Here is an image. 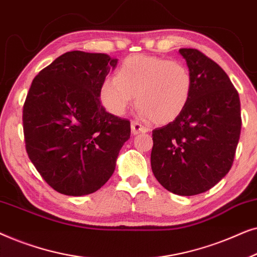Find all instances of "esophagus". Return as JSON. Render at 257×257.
<instances>
[{"mask_svg": "<svg viewBox=\"0 0 257 257\" xmlns=\"http://www.w3.org/2000/svg\"><path fill=\"white\" fill-rule=\"evenodd\" d=\"M131 131H132V135H138V133H145V132H149L150 128L146 127L145 125L140 124V122L133 120L131 122Z\"/></svg>", "mask_w": 257, "mask_h": 257, "instance_id": "34e87169", "label": "esophagus"}]
</instances>
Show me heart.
<instances>
[{
    "instance_id": "obj_1",
    "label": "heart",
    "mask_w": 257,
    "mask_h": 257,
    "mask_svg": "<svg viewBox=\"0 0 257 257\" xmlns=\"http://www.w3.org/2000/svg\"><path fill=\"white\" fill-rule=\"evenodd\" d=\"M193 78L180 62L149 55L126 57L99 86L103 106L114 115H122L137 96L139 113L157 124H168L181 115L192 96Z\"/></svg>"
}]
</instances>
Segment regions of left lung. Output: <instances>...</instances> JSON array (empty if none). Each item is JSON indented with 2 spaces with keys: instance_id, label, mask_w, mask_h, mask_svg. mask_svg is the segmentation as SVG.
Here are the masks:
<instances>
[{
  "instance_id": "left-lung-1",
  "label": "left lung",
  "mask_w": 257,
  "mask_h": 257,
  "mask_svg": "<svg viewBox=\"0 0 257 257\" xmlns=\"http://www.w3.org/2000/svg\"><path fill=\"white\" fill-rule=\"evenodd\" d=\"M193 78L192 96L179 118L153 130L151 166L174 194L208 191L233 165L241 133V106L227 73L196 49H180Z\"/></svg>"
}]
</instances>
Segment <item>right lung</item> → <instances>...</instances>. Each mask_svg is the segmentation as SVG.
<instances>
[{
    "mask_svg": "<svg viewBox=\"0 0 257 257\" xmlns=\"http://www.w3.org/2000/svg\"><path fill=\"white\" fill-rule=\"evenodd\" d=\"M118 59L70 51L35 77L23 106L27 153L55 191L82 196L113 174L131 124L105 111L99 86Z\"/></svg>",
    "mask_w": 257,
    "mask_h": 257,
    "instance_id": "1",
    "label": "right lung"
}]
</instances>
